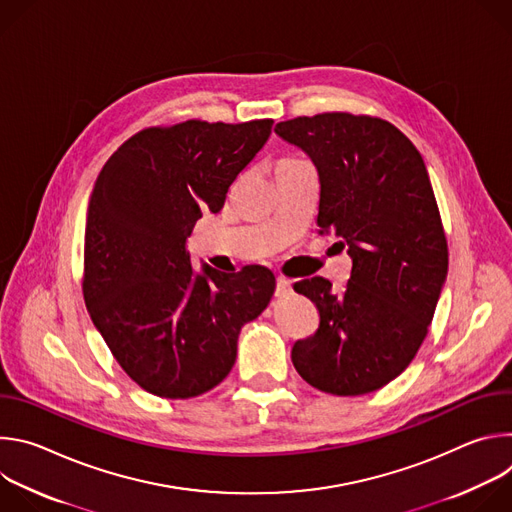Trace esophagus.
<instances>
[{
  "mask_svg": "<svg viewBox=\"0 0 512 512\" xmlns=\"http://www.w3.org/2000/svg\"><path fill=\"white\" fill-rule=\"evenodd\" d=\"M291 294V281L287 277H277L275 279V296L285 298Z\"/></svg>",
  "mask_w": 512,
  "mask_h": 512,
  "instance_id": "esophagus-1",
  "label": "esophagus"
}]
</instances>
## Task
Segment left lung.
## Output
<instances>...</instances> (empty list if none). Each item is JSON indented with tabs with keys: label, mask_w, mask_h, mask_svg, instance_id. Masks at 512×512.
Returning a JSON list of instances; mask_svg holds the SVG:
<instances>
[{
	"label": "left lung",
	"mask_w": 512,
	"mask_h": 512,
	"mask_svg": "<svg viewBox=\"0 0 512 512\" xmlns=\"http://www.w3.org/2000/svg\"><path fill=\"white\" fill-rule=\"evenodd\" d=\"M275 133L320 176L318 227L352 259L340 294L312 277L294 283L320 314L291 348L300 377L340 395H367L415 358L448 275V241L421 154L393 123L344 111L296 117Z\"/></svg>",
	"instance_id": "1"
}]
</instances>
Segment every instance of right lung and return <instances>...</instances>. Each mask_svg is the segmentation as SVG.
Returning a JSON list of instances; mask_svg holds the SVG:
<instances>
[{"label":"right lung","mask_w":512,"mask_h":512,"mask_svg":"<svg viewBox=\"0 0 512 512\" xmlns=\"http://www.w3.org/2000/svg\"><path fill=\"white\" fill-rule=\"evenodd\" d=\"M273 119L148 127L103 166L87 214L83 296L119 367L141 389L190 399L221 383L241 328L269 304L275 277L247 265L196 273L186 251L263 148Z\"/></svg>","instance_id":"obj_1"}]
</instances>
